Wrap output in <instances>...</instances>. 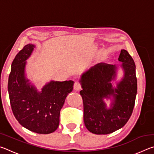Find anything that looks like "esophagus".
I'll list each match as a JSON object with an SVG mask.
<instances>
[{
    "instance_id": "esophagus-1",
    "label": "esophagus",
    "mask_w": 154,
    "mask_h": 154,
    "mask_svg": "<svg viewBox=\"0 0 154 154\" xmlns=\"http://www.w3.org/2000/svg\"><path fill=\"white\" fill-rule=\"evenodd\" d=\"M81 89H82V87H81V85L79 84V83L75 82L74 84V90L75 91H79Z\"/></svg>"
}]
</instances>
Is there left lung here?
Returning <instances> with one entry per match:
<instances>
[{
  "label": "left lung",
  "mask_w": 154,
  "mask_h": 154,
  "mask_svg": "<svg viewBox=\"0 0 154 154\" xmlns=\"http://www.w3.org/2000/svg\"><path fill=\"white\" fill-rule=\"evenodd\" d=\"M118 60L121 64H96L81 76L83 121L93 134H107L120 129L133 111L137 92L136 66L125 49L121 50ZM119 66L124 75L114 87L112 82L116 79ZM105 98L112 100L110 108L103 101Z\"/></svg>",
  "instance_id": "obj_1"
}]
</instances>
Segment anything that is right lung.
Masks as SVG:
<instances>
[{
	"instance_id": "obj_1",
	"label": "right lung",
	"mask_w": 154,
	"mask_h": 154,
	"mask_svg": "<svg viewBox=\"0 0 154 154\" xmlns=\"http://www.w3.org/2000/svg\"><path fill=\"white\" fill-rule=\"evenodd\" d=\"M35 45L28 44L11 64L8 92L13 113L23 127L38 134H49L58 128L60 113L67 95L73 89V81L47 83L38 91L27 79L26 66Z\"/></svg>"
}]
</instances>
